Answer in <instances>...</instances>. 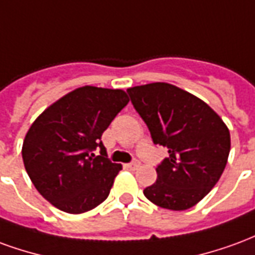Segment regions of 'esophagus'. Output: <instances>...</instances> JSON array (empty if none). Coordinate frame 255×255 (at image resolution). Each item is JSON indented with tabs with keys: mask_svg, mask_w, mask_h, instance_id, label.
I'll list each match as a JSON object with an SVG mask.
<instances>
[{
	"mask_svg": "<svg viewBox=\"0 0 255 255\" xmlns=\"http://www.w3.org/2000/svg\"><path fill=\"white\" fill-rule=\"evenodd\" d=\"M127 166L129 169H138L139 166H140V162H139V161H132V162L127 164Z\"/></svg>",
	"mask_w": 255,
	"mask_h": 255,
	"instance_id": "34e87169",
	"label": "esophagus"
}]
</instances>
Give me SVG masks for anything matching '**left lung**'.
Masks as SVG:
<instances>
[{"label": "left lung", "instance_id": "obj_1", "mask_svg": "<svg viewBox=\"0 0 255 255\" xmlns=\"http://www.w3.org/2000/svg\"><path fill=\"white\" fill-rule=\"evenodd\" d=\"M127 93L153 142L169 153L155 168L157 180L144 188V197L169 210L192 208L224 172L230 129L206 102L173 84L155 82L129 87Z\"/></svg>", "mask_w": 255, "mask_h": 255}]
</instances>
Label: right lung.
<instances>
[{"mask_svg":"<svg viewBox=\"0 0 255 255\" xmlns=\"http://www.w3.org/2000/svg\"><path fill=\"white\" fill-rule=\"evenodd\" d=\"M129 102L120 89L83 86L47 106L25 133V171L42 197L65 213L80 214L105 201L122 164L106 157L101 136ZM97 147L101 155L91 151Z\"/></svg>","mask_w":255,"mask_h":255,"instance_id":"obj_1","label":"right lung"}]
</instances>
